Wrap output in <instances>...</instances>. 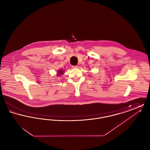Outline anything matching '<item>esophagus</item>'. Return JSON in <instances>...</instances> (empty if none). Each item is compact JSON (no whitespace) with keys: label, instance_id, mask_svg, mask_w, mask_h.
Returning <instances> with one entry per match:
<instances>
[{"label":"esophagus","instance_id":"obj_1","mask_svg":"<svg viewBox=\"0 0 150 150\" xmlns=\"http://www.w3.org/2000/svg\"><path fill=\"white\" fill-rule=\"evenodd\" d=\"M72 67L73 69H77V68L78 67V66H72Z\"/></svg>","mask_w":150,"mask_h":150}]
</instances>
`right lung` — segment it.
<instances>
[{
  "instance_id": "add662e5",
  "label": "right lung",
  "mask_w": 150,
  "mask_h": 150,
  "mask_svg": "<svg viewBox=\"0 0 150 150\" xmlns=\"http://www.w3.org/2000/svg\"><path fill=\"white\" fill-rule=\"evenodd\" d=\"M64 72V70H62V69H59L57 71V76H59L61 75H63V74Z\"/></svg>"
}]
</instances>
